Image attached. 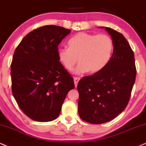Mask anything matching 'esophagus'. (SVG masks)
Listing matches in <instances>:
<instances>
[{
    "mask_svg": "<svg viewBox=\"0 0 146 146\" xmlns=\"http://www.w3.org/2000/svg\"><path fill=\"white\" fill-rule=\"evenodd\" d=\"M80 78L79 77H74V84L75 87H77V84L78 83V81L80 80Z\"/></svg>",
    "mask_w": 146,
    "mask_h": 146,
    "instance_id": "1",
    "label": "esophagus"
}]
</instances>
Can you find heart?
Instances as JSON below:
<instances>
[{"label": "heart", "instance_id": "b5f03b06", "mask_svg": "<svg viewBox=\"0 0 146 146\" xmlns=\"http://www.w3.org/2000/svg\"><path fill=\"white\" fill-rule=\"evenodd\" d=\"M68 48H61L57 51L59 60L68 71H72L78 62L77 74L99 72L108 63L114 48L110 36L87 32H79L73 36L68 40Z\"/></svg>", "mask_w": 146, "mask_h": 146}]
</instances>
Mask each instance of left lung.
Listing matches in <instances>:
<instances>
[{"label": "left lung", "mask_w": 146, "mask_h": 146, "mask_svg": "<svg viewBox=\"0 0 146 146\" xmlns=\"http://www.w3.org/2000/svg\"><path fill=\"white\" fill-rule=\"evenodd\" d=\"M105 29L114 43L112 55L101 71L83 77L77 86L79 116L95 125L110 121L125 109L137 73L133 51L127 39L111 28Z\"/></svg>", "instance_id": "1"}]
</instances>
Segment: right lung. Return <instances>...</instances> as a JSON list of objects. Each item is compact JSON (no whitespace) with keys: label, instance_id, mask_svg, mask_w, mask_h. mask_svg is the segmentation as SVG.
<instances>
[{"label":"right lung","instance_id":"obj_1","mask_svg":"<svg viewBox=\"0 0 146 146\" xmlns=\"http://www.w3.org/2000/svg\"><path fill=\"white\" fill-rule=\"evenodd\" d=\"M71 30L44 26L28 33L14 52L11 64L12 93L32 120L48 122L59 115L74 79L59 62L58 45Z\"/></svg>","mask_w":146,"mask_h":146}]
</instances>
